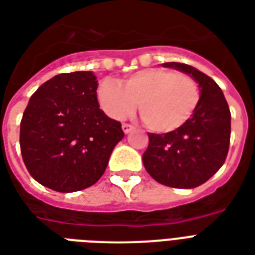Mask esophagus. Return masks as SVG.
I'll list each match as a JSON object with an SVG mask.
<instances>
[{"instance_id":"obj_1","label":"esophagus","mask_w":255,"mask_h":255,"mask_svg":"<svg viewBox=\"0 0 255 255\" xmlns=\"http://www.w3.org/2000/svg\"><path fill=\"white\" fill-rule=\"evenodd\" d=\"M133 129H134V126L130 125V124H122V130H124V133L125 134L130 133Z\"/></svg>"}]
</instances>
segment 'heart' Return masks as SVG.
Returning a JSON list of instances; mask_svg holds the SVG:
<instances>
[{
    "label": "heart",
    "instance_id": "b5f03b06",
    "mask_svg": "<svg viewBox=\"0 0 255 255\" xmlns=\"http://www.w3.org/2000/svg\"><path fill=\"white\" fill-rule=\"evenodd\" d=\"M101 108L109 117L121 120L137 109L143 124L157 133L173 131L185 125L199 104L198 85L191 77L163 68L134 73L125 85L112 78L97 89Z\"/></svg>",
    "mask_w": 255,
    "mask_h": 255
}]
</instances>
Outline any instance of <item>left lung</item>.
<instances>
[{
	"instance_id": "8db88e82",
	"label": "left lung",
	"mask_w": 255,
	"mask_h": 255,
	"mask_svg": "<svg viewBox=\"0 0 255 255\" xmlns=\"http://www.w3.org/2000/svg\"><path fill=\"white\" fill-rule=\"evenodd\" d=\"M162 65L186 73L198 84L199 104L190 120L177 130L149 133V146L142 161L157 182L193 189L212 178L224 165L230 143L232 114L221 88L205 73L179 62Z\"/></svg>"
}]
</instances>
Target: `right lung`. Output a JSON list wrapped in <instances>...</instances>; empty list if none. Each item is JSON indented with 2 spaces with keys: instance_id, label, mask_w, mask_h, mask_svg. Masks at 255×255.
<instances>
[{
  "instance_id": "right-lung-1",
  "label": "right lung",
  "mask_w": 255,
  "mask_h": 255,
  "mask_svg": "<svg viewBox=\"0 0 255 255\" xmlns=\"http://www.w3.org/2000/svg\"><path fill=\"white\" fill-rule=\"evenodd\" d=\"M93 72L62 73L39 86L29 100L19 129L27 171L43 186L73 193L92 186L105 173L121 124L100 109Z\"/></svg>"
}]
</instances>
